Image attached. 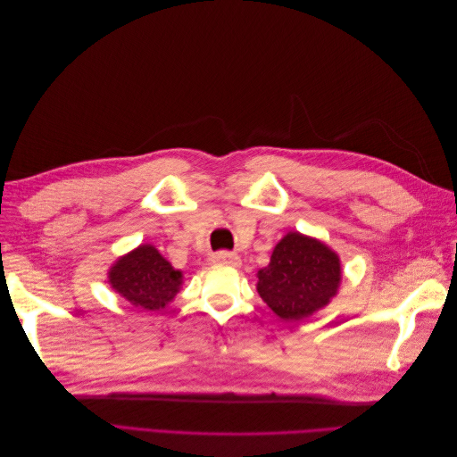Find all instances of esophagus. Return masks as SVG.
I'll return each mask as SVG.
<instances>
[{
  "instance_id": "1",
  "label": "esophagus",
  "mask_w": 457,
  "mask_h": 457,
  "mask_svg": "<svg viewBox=\"0 0 457 457\" xmlns=\"http://www.w3.org/2000/svg\"><path fill=\"white\" fill-rule=\"evenodd\" d=\"M213 262H219V265H230V267H240L242 259L237 253H228V252H220L213 255Z\"/></svg>"
}]
</instances>
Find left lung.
Instances as JSON below:
<instances>
[{
	"label": "left lung",
	"mask_w": 457,
	"mask_h": 457,
	"mask_svg": "<svg viewBox=\"0 0 457 457\" xmlns=\"http://www.w3.org/2000/svg\"><path fill=\"white\" fill-rule=\"evenodd\" d=\"M343 280L336 250L297 230L274 245L270 262L257 270V294L282 320H305L328 307Z\"/></svg>",
	"instance_id": "left-lung-1"
}]
</instances>
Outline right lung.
<instances>
[{"label": "right lung", "instance_id": "add662e5", "mask_svg": "<svg viewBox=\"0 0 457 457\" xmlns=\"http://www.w3.org/2000/svg\"><path fill=\"white\" fill-rule=\"evenodd\" d=\"M108 284L133 307L160 311L181 292L183 272L175 269L156 245L141 244L110 265Z\"/></svg>", "mask_w": 457, "mask_h": 457}]
</instances>
